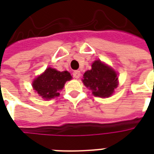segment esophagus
Segmentation results:
<instances>
[{"instance_id":"1","label":"esophagus","mask_w":154,"mask_h":154,"mask_svg":"<svg viewBox=\"0 0 154 154\" xmlns=\"http://www.w3.org/2000/svg\"><path fill=\"white\" fill-rule=\"evenodd\" d=\"M72 76H73L74 78H79L81 76L80 71H74L72 72Z\"/></svg>"}]
</instances>
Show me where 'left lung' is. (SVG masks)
<instances>
[{
  "instance_id": "1",
  "label": "left lung",
  "mask_w": 154,
  "mask_h": 154,
  "mask_svg": "<svg viewBox=\"0 0 154 154\" xmlns=\"http://www.w3.org/2000/svg\"><path fill=\"white\" fill-rule=\"evenodd\" d=\"M92 68L83 75L84 85L92 91L94 96L109 97L117 87L118 77L116 72L100 61L92 63Z\"/></svg>"
}]
</instances>
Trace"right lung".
<instances>
[{"label":"right lung","instance_id":"add662e5","mask_svg":"<svg viewBox=\"0 0 154 154\" xmlns=\"http://www.w3.org/2000/svg\"><path fill=\"white\" fill-rule=\"evenodd\" d=\"M70 73L64 71H58L48 67L44 74L35 79L33 87L39 96L44 99H51L59 96V91L64 87L67 81L71 80Z\"/></svg>","mask_w":154,"mask_h":154}]
</instances>
